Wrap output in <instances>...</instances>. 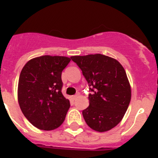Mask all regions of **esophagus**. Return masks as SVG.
Wrapping results in <instances>:
<instances>
[{
  "mask_svg": "<svg viewBox=\"0 0 158 158\" xmlns=\"http://www.w3.org/2000/svg\"><path fill=\"white\" fill-rule=\"evenodd\" d=\"M78 96H79V95H78V94L73 95V96H72V99H73V100H76V99L77 98Z\"/></svg>",
  "mask_w": 158,
  "mask_h": 158,
  "instance_id": "esophagus-1",
  "label": "esophagus"
}]
</instances>
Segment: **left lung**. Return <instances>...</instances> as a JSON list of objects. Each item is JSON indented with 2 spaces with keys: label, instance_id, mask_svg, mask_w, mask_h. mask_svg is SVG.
<instances>
[{
  "label": "left lung",
  "instance_id": "1",
  "mask_svg": "<svg viewBox=\"0 0 158 158\" xmlns=\"http://www.w3.org/2000/svg\"><path fill=\"white\" fill-rule=\"evenodd\" d=\"M89 86V106L82 111L88 126L99 132L115 127L129 106L131 86L117 60L103 54L73 56Z\"/></svg>",
  "mask_w": 158,
  "mask_h": 158
}]
</instances>
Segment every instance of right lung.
<instances>
[{"label":"right lung","instance_id":"1","mask_svg":"<svg viewBox=\"0 0 158 158\" xmlns=\"http://www.w3.org/2000/svg\"><path fill=\"white\" fill-rule=\"evenodd\" d=\"M69 62L67 57L44 55L22 69L18 101L24 116L39 129L54 130L65 120L70 104L62 93V72Z\"/></svg>","mask_w":158,"mask_h":158}]
</instances>
